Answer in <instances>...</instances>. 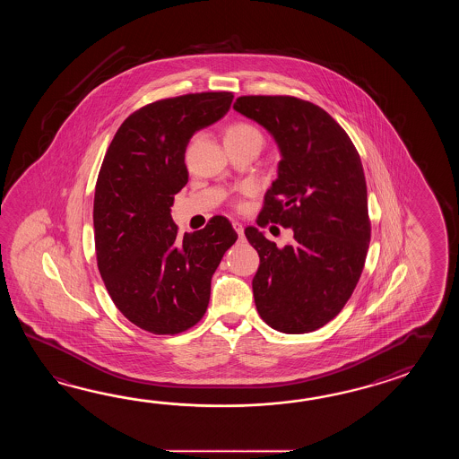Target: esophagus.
<instances>
[{
    "label": "esophagus",
    "instance_id": "esophagus-1",
    "mask_svg": "<svg viewBox=\"0 0 459 459\" xmlns=\"http://www.w3.org/2000/svg\"><path fill=\"white\" fill-rule=\"evenodd\" d=\"M233 228L236 233L239 234V236H243L244 234V226L239 223V221H233Z\"/></svg>",
    "mask_w": 459,
    "mask_h": 459
}]
</instances>
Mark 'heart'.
<instances>
[{
	"mask_svg": "<svg viewBox=\"0 0 459 459\" xmlns=\"http://www.w3.org/2000/svg\"><path fill=\"white\" fill-rule=\"evenodd\" d=\"M233 134H254V136L261 137V133L255 127L251 126V125H244V123L234 125V126L228 129L226 136H233Z\"/></svg>",
	"mask_w": 459,
	"mask_h": 459,
	"instance_id": "b5f03b06",
	"label": "heart"
}]
</instances>
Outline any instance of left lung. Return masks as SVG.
<instances>
[{"label": "left lung", "mask_w": 459, "mask_h": 459, "mask_svg": "<svg viewBox=\"0 0 459 459\" xmlns=\"http://www.w3.org/2000/svg\"><path fill=\"white\" fill-rule=\"evenodd\" d=\"M233 108L261 125L281 152L257 225L292 228L295 239L277 247L255 226L244 230L261 257L255 308L277 332H315L350 300L371 241L361 159L344 129L310 101L239 97Z\"/></svg>", "instance_id": "8db88e82"}]
</instances>
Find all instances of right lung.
<instances>
[{
    "mask_svg": "<svg viewBox=\"0 0 459 459\" xmlns=\"http://www.w3.org/2000/svg\"><path fill=\"white\" fill-rule=\"evenodd\" d=\"M233 98L210 91L141 108L103 159L93 202L98 269L117 310L146 332L176 334L200 322L216 267L238 239L225 216L182 238L170 215L188 182L190 139L225 117Z\"/></svg>",
    "mask_w": 459,
    "mask_h": 459,
    "instance_id": "right-lung-1",
    "label": "right lung"
}]
</instances>
